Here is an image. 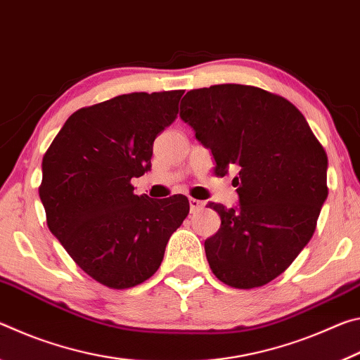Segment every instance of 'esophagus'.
Here are the masks:
<instances>
[{"label":"esophagus","mask_w":360,"mask_h":360,"mask_svg":"<svg viewBox=\"0 0 360 360\" xmlns=\"http://www.w3.org/2000/svg\"><path fill=\"white\" fill-rule=\"evenodd\" d=\"M188 205H191V212H197L205 206V203L197 198H188Z\"/></svg>","instance_id":"obj_1"}]
</instances>
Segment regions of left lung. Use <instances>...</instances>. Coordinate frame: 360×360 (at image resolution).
I'll list each match as a JSON object with an SVG mask.
<instances>
[{"instance_id":"8db88e82","label":"left lung","mask_w":360,"mask_h":360,"mask_svg":"<svg viewBox=\"0 0 360 360\" xmlns=\"http://www.w3.org/2000/svg\"><path fill=\"white\" fill-rule=\"evenodd\" d=\"M179 115L211 149L216 176L240 169V205L210 203L221 216V229L205 241L212 273L235 289L268 284L314 233L328 193L324 148L290 101L252 85L191 90Z\"/></svg>"}]
</instances>
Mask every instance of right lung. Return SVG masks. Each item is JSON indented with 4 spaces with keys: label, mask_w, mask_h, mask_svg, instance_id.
<instances>
[{
    "label": "right lung",
    "mask_w": 360,
    "mask_h": 360,
    "mask_svg": "<svg viewBox=\"0 0 360 360\" xmlns=\"http://www.w3.org/2000/svg\"><path fill=\"white\" fill-rule=\"evenodd\" d=\"M182 94L135 92L77 109L42 158L47 227L106 288H135L154 275L188 214L184 195L154 200L131 186L150 169L152 144L178 117Z\"/></svg>",
    "instance_id": "1"
}]
</instances>
